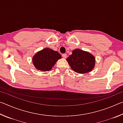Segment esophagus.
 <instances>
[{
  "label": "esophagus",
  "instance_id": "1",
  "mask_svg": "<svg viewBox=\"0 0 123 123\" xmlns=\"http://www.w3.org/2000/svg\"><path fill=\"white\" fill-rule=\"evenodd\" d=\"M62 57H63V58H66L67 57V54H62Z\"/></svg>",
  "mask_w": 123,
  "mask_h": 123
}]
</instances>
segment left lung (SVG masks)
I'll use <instances>...</instances> for the list:
<instances>
[{
    "label": "left lung",
    "mask_w": 123,
    "mask_h": 123,
    "mask_svg": "<svg viewBox=\"0 0 123 123\" xmlns=\"http://www.w3.org/2000/svg\"><path fill=\"white\" fill-rule=\"evenodd\" d=\"M68 64L74 72L84 74L89 72L95 65V57L88 52L76 49L67 59Z\"/></svg>",
    "instance_id": "8db88e82"
}]
</instances>
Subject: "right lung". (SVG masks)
<instances>
[{"label":"right lung","instance_id":"obj_1","mask_svg":"<svg viewBox=\"0 0 123 123\" xmlns=\"http://www.w3.org/2000/svg\"><path fill=\"white\" fill-rule=\"evenodd\" d=\"M61 55L56 51L49 48H45L35 54L32 62L36 69L42 71H48L55 64Z\"/></svg>","mask_w":123,"mask_h":123}]
</instances>
